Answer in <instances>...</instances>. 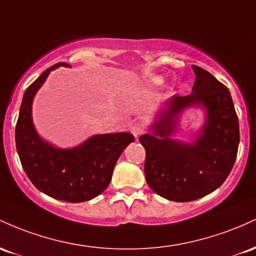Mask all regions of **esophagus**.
Wrapping results in <instances>:
<instances>
[{
    "label": "esophagus",
    "instance_id": "obj_1",
    "mask_svg": "<svg viewBox=\"0 0 256 256\" xmlns=\"http://www.w3.org/2000/svg\"><path fill=\"white\" fill-rule=\"evenodd\" d=\"M130 132L133 133L134 136L138 138L144 133V126L142 123H134V124L130 127Z\"/></svg>",
    "mask_w": 256,
    "mask_h": 256
}]
</instances>
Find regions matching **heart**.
<instances>
[{"mask_svg": "<svg viewBox=\"0 0 256 256\" xmlns=\"http://www.w3.org/2000/svg\"><path fill=\"white\" fill-rule=\"evenodd\" d=\"M152 83H154V84H162L163 78L162 77H154V78L152 80Z\"/></svg>", "mask_w": 256, "mask_h": 256, "instance_id": "obj_1", "label": "heart"}]
</instances>
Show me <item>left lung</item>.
Segmentation results:
<instances>
[{
    "mask_svg": "<svg viewBox=\"0 0 256 256\" xmlns=\"http://www.w3.org/2000/svg\"><path fill=\"white\" fill-rule=\"evenodd\" d=\"M196 81L192 93L174 96L168 110L154 123V136L144 134V170L148 185L160 196L174 202H190L222 185L231 173L240 144V126L231 94L225 84L204 68L192 65ZM207 108L205 128L194 146L169 140L176 116L185 107Z\"/></svg>",
    "mask_w": 256,
    "mask_h": 256,
    "instance_id": "left-lung-1",
    "label": "left lung"
}]
</instances>
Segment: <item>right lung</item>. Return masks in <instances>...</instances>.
Instances as JSON below:
<instances>
[{
    "instance_id": "1",
    "label": "right lung",
    "mask_w": 256,
    "mask_h": 256,
    "mask_svg": "<svg viewBox=\"0 0 256 256\" xmlns=\"http://www.w3.org/2000/svg\"><path fill=\"white\" fill-rule=\"evenodd\" d=\"M58 66L70 65L50 66L24 93L16 126V151L28 178L40 191L65 202H86L108 188L117 160L134 136L130 133L94 136L70 150L43 142L34 128L31 105L36 92Z\"/></svg>"
}]
</instances>
